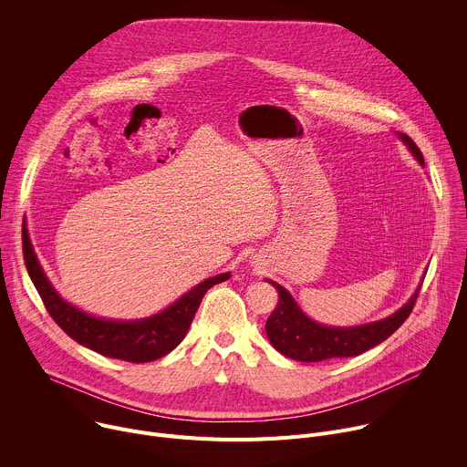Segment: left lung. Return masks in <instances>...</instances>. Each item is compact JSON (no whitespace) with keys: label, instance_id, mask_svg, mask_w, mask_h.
Returning a JSON list of instances; mask_svg holds the SVG:
<instances>
[{"label":"left lung","instance_id":"1","mask_svg":"<svg viewBox=\"0 0 467 467\" xmlns=\"http://www.w3.org/2000/svg\"><path fill=\"white\" fill-rule=\"evenodd\" d=\"M397 137L414 155V159L425 168L423 155L414 140L407 137L405 132H397ZM265 281L272 283L279 292L277 308L272 312L268 321H265V335H268V340L281 355L299 362H321L328 358L357 357L379 346L388 337H391L410 316L418 299V292L421 288L420 286L401 308L384 319L355 327H328L310 319L286 288H283L275 281Z\"/></svg>","mask_w":467,"mask_h":467}]
</instances>
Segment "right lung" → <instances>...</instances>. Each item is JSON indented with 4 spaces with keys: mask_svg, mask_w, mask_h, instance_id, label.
<instances>
[{
    "mask_svg": "<svg viewBox=\"0 0 467 467\" xmlns=\"http://www.w3.org/2000/svg\"><path fill=\"white\" fill-rule=\"evenodd\" d=\"M24 258L29 277L47 312L66 335L103 357L137 364L162 358L173 351L186 337L188 327L207 290L231 277L229 272L209 277L150 317L109 319L92 316L60 297L42 270L27 229L24 231Z\"/></svg>",
    "mask_w": 467,
    "mask_h": 467,
    "instance_id": "add662e5",
    "label": "right lung"
}]
</instances>
